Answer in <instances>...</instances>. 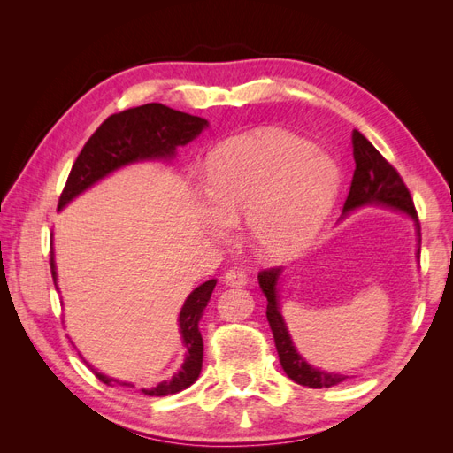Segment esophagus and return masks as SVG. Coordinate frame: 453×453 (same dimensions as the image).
I'll return each mask as SVG.
<instances>
[{"label":"esophagus","mask_w":453,"mask_h":453,"mask_svg":"<svg viewBox=\"0 0 453 453\" xmlns=\"http://www.w3.org/2000/svg\"><path fill=\"white\" fill-rule=\"evenodd\" d=\"M225 283L232 287H243L248 283V273H245L242 268H230L225 273Z\"/></svg>","instance_id":"1"}]
</instances>
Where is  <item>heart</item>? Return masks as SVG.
Returning <instances> with one entry per match:
<instances>
[{"label":"heart","mask_w":453,"mask_h":453,"mask_svg":"<svg viewBox=\"0 0 453 453\" xmlns=\"http://www.w3.org/2000/svg\"><path fill=\"white\" fill-rule=\"evenodd\" d=\"M336 187L334 162L308 142L285 132L245 135L208 158L203 188L213 210L205 225L215 238H228L245 217L253 250L287 258L319 228Z\"/></svg>","instance_id":"obj_1"}]
</instances>
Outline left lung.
Listing matches in <instances>:
<instances>
[{
	"label": "left lung",
	"instance_id": "8db88e82",
	"mask_svg": "<svg viewBox=\"0 0 453 453\" xmlns=\"http://www.w3.org/2000/svg\"><path fill=\"white\" fill-rule=\"evenodd\" d=\"M351 145H353V158H355V172L349 187V195L344 203V213L361 208L366 203H381L389 205V208L401 210L408 215H412L419 226L418 221V211L412 196H410V190L404 185L401 173L396 172L391 164L381 157L380 150L370 143L365 135L357 130L351 132ZM421 242V238H419ZM419 253V251H418ZM281 276V268H265L258 272V283L260 289H263L268 304H266V318L272 328L273 342H276V349L280 355V363L285 370V374L289 376L293 381L300 383L304 388L311 389H321V388H331L336 383L344 381L348 376L344 374H334V372H323L310 366L300 355L296 353L293 340L287 333L285 321L278 310V293L276 285Z\"/></svg>",
	"mask_w": 453,
	"mask_h": 453
}]
</instances>
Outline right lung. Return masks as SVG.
Segmentation results:
<instances>
[{"label": "right lung", "mask_w": 453, "mask_h": 453, "mask_svg": "<svg viewBox=\"0 0 453 453\" xmlns=\"http://www.w3.org/2000/svg\"><path fill=\"white\" fill-rule=\"evenodd\" d=\"M208 127V120L175 111V109L162 104H145L140 107H130L125 111L107 117L98 127L73 162L72 172L67 175L62 195L58 198V210L94 185L109 172H113L125 164L145 160V158H168L173 157L177 145H187ZM50 273L57 281V268L50 255ZM217 280H210L188 295L185 306L180 313V326L183 334V344L187 348V359L170 381H162L157 388L142 389L149 396H166L180 393L198 380L202 370L203 344L198 328V321L208 306ZM100 381L111 383L107 376L92 370ZM120 383V381H117ZM122 386H132L125 383Z\"/></svg>", "instance_id": "right-lung-1"}]
</instances>
